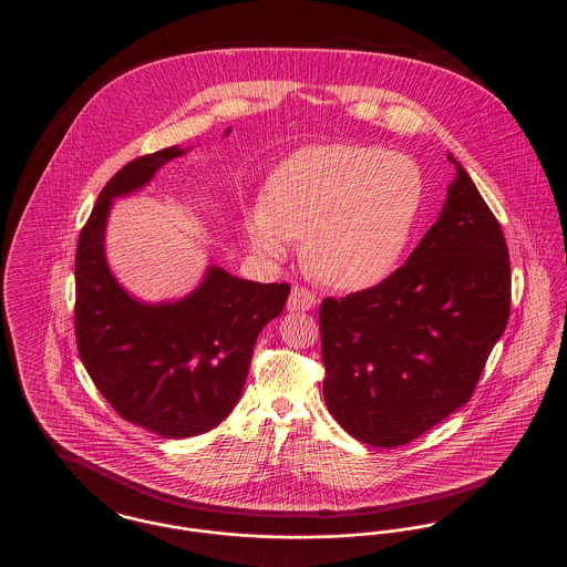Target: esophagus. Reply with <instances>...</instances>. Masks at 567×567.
<instances>
[{"label":"esophagus","instance_id":"esophagus-1","mask_svg":"<svg viewBox=\"0 0 567 567\" xmlns=\"http://www.w3.org/2000/svg\"><path fill=\"white\" fill-rule=\"evenodd\" d=\"M317 301L319 299L315 297V293H310L308 289L293 287L289 301H287V310H291V312H306V310H312L317 306Z\"/></svg>","mask_w":567,"mask_h":567}]
</instances>
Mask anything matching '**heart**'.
Instances as JSON below:
<instances>
[{"label": "heart", "instance_id": "heart-1", "mask_svg": "<svg viewBox=\"0 0 567 567\" xmlns=\"http://www.w3.org/2000/svg\"><path fill=\"white\" fill-rule=\"evenodd\" d=\"M423 204L419 165L363 144H312L271 172L264 206L246 216V240L282 259L303 238V261L324 285L357 291L398 268Z\"/></svg>", "mask_w": 567, "mask_h": 567}]
</instances>
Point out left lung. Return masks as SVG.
<instances>
[{"label":"left lung","instance_id":"8db88e82","mask_svg":"<svg viewBox=\"0 0 567 567\" xmlns=\"http://www.w3.org/2000/svg\"><path fill=\"white\" fill-rule=\"evenodd\" d=\"M432 229L380 285L321 303L324 404L352 437L400 446L470 402L511 317V261L465 167Z\"/></svg>","mask_w":567,"mask_h":567}]
</instances>
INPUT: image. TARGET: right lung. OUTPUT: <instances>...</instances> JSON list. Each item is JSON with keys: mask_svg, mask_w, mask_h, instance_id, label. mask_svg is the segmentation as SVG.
<instances>
[{"mask_svg": "<svg viewBox=\"0 0 567 567\" xmlns=\"http://www.w3.org/2000/svg\"><path fill=\"white\" fill-rule=\"evenodd\" d=\"M231 127L225 130L229 135ZM190 146L127 163L100 193L76 248V342L109 404L130 423L181 440L210 432L240 402L255 342L289 297V285L244 280L208 266L178 299L144 301L114 276L106 225L114 199L144 189Z\"/></svg>", "mask_w": 567, "mask_h": 567, "instance_id": "right-lung-1", "label": "right lung"}]
</instances>
